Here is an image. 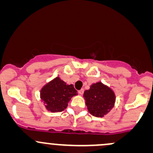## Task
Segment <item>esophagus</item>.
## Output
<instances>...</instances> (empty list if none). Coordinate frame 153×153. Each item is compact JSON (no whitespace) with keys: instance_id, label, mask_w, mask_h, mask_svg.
<instances>
[{"instance_id":"esophagus-1","label":"esophagus","mask_w":153,"mask_h":153,"mask_svg":"<svg viewBox=\"0 0 153 153\" xmlns=\"http://www.w3.org/2000/svg\"><path fill=\"white\" fill-rule=\"evenodd\" d=\"M83 92H84V89H83V88H81V89L78 90V93H79L80 94H83Z\"/></svg>"}]
</instances>
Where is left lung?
<instances>
[{"instance_id": "1", "label": "left lung", "mask_w": 153, "mask_h": 153, "mask_svg": "<svg viewBox=\"0 0 153 153\" xmlns=\"http://www.w3.org/2000/svg\"><path fill=\"white\" fill-rule=\"evenodd\" d=\"M83 97L88 111L96 117H103L113 107L115 96L112 89L101 82L94 83L85 90Z\"/></svg>"}]
</instances>
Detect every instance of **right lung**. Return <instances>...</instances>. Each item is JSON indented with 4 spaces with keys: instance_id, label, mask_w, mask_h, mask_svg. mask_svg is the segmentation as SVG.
I'll return each mask as SVG.
<instances>
[{
    "instance_id": "1",
    "label": "right lung",
    "mask_w": 153,
    "mask_h": 153,
    "mask_svg": "<svg viewBox=\"0 0 153 153\" xmlns=\"http://www.w3.org/2000/svg\"><path fill=\"white\" fill-rule=\"evenodd\" d=\"M78 94L73 85H67L56 77L41 91V98L46 109L52 112H62L67 108L70 99Z\"/></svg>"
}]
</instances>
